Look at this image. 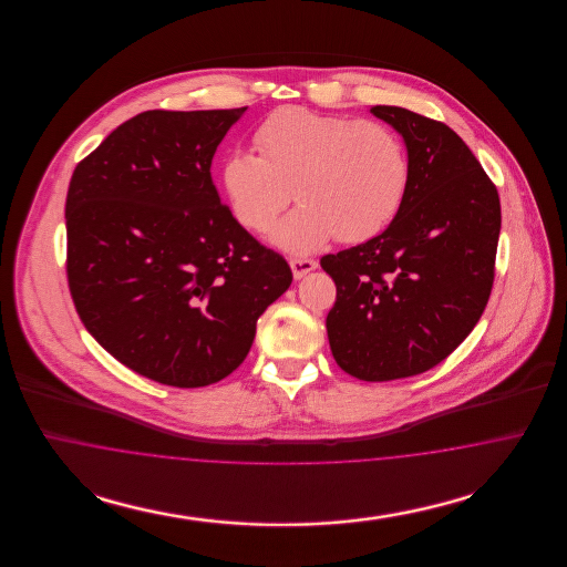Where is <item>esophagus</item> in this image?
I'll return each mask as SVG.
<instances>
[{"label":"esophagus","instance_id":"1","mask_svg":"<svg viewBox=\"0 0 567 567\" xmlns=\"http://www.w3.org/2000/svg\"><path fill=\"white\" fill-rule=\"evenodd\" d=\"M289 266H291V270H293V278H296V280H301L306 274H310V271H315L319 268V264L312 261V259H291Z\"/></svg>","mask_w":567,"mask_h":567}]
</instances>
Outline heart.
Returning <instances> with one entry per match:
<instances>
[{"label":"heart","instance_id":"heart-1","mask_svg":"<svg viewBox=\"0 0 567 567\" xmlns=\"http://www.w3.org/2000/svg\"><path fill=\"white\" fill-rule=\"evenodd\" d=\"M255 142L261 155L234 151L225 159L223 187L234 215L257 231L296 195L301 204L270 231L287 252H312L336 236L370 240L402 208L408 155L402 137L382 123L289 106L271 112Z\"/></svg>","mask_w":567,"mask_h":567}]
</instances>
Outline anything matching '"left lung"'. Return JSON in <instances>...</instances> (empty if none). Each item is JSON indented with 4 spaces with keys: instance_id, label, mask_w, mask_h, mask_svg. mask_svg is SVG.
<instances>
[{
    "instance_id": "1",
    "label": "left lung",
    "mask_w": 567,
    "mask_h": 567,
    "mask_svg": "<svg viewBox=\"0 0 567 567\" xmlns=\"http://www.w3.org/2000/svg\"><path fill=\"white\" fill-rule=\"evenodd\" d=\"M404 140L402 208L372 240L321 259L338 296L327 315L336 363L384 382L444 361L470 336L493 287L499 197L449 125L398 106H372Z\"/></svg>"
}]
</instances>
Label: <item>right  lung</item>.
<instances>
[{
	"label": "right lung",
	"mask_w": 567,
	"mask_h": 567,
	"mask_svg": "<svg viewBox=\"0 0 567 567\" xmlns=\"http://www.w3.org/2000/svg\"><path fill=\"white\" fill-rule=\"evenodd\" d=\"M246 109L148 110L82 159L65 202L68 280L86 331L123 365L195 389L229 377L289 264L220 204L210 165Z\"/></svg>",
	"instance_id": "1"
}]
</instances>
